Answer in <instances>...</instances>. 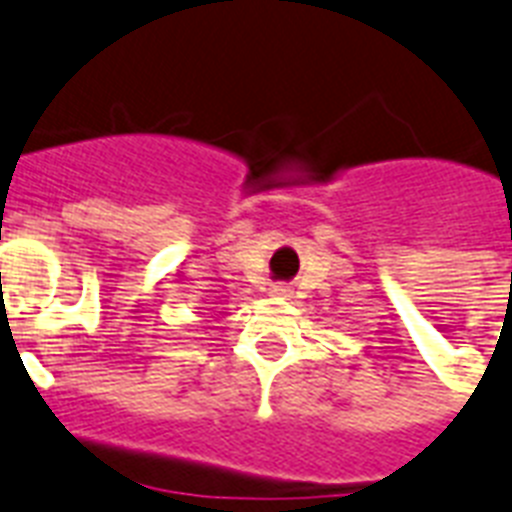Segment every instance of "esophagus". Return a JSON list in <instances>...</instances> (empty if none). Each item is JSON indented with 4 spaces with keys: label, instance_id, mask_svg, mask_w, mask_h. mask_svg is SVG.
I'll return each mask as SVG.
<instances>
[{
    "label": "esophagus",
    "instance_id": "obj_1",
    "mask_svg": "<svg viewBox=\"0 0 512 512\" xmlns=\"http://www.w3.org/2000/svg\"><path fill=\"white\" fill-rule=\"evenodd\" d=\"M270 292H273V297H289V292H292V289H289L286 284H276L273 289H270Z\"/></svg>",
    "mask_w": 512,
    "mask_h": 512
}]
</instances>
